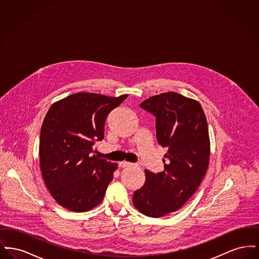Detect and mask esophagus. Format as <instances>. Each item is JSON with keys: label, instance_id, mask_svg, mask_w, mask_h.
<instances>
[{"label": "esophagus", "instance_id": "1", "mask_svg": "<svg viewBox=\"0 0 259 259\" xmlns=\"http://www.w3.org/2000/svg\"><path fill=\"white\" fill-rule=\"evenodd\" d=\"M133 165H137V164H135V163H131V162H127V161H122V162H119V167H121V168L130 167V166H133Z\"/></svg>", "mask_w": 259, "mask_h": 259}]
</instances>
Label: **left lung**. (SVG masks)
Instances as JSON below:
<instances>
[{"mask_svg":"<svg viewBox=\"0 0 259 259\" xmlns=\"http://www.w3.org/2000/svg\"><path fill=\"white\" fill-rule=\"evenodd\" d=\"M140 107L156 117V137L165 154L164 171L145 170L146 183L133 195L136 209L161 218L181 209L197 190L207 172L209 139L206 115L197 101L167 92Z\"/></svg>","mask_w":259,"mask_h":259,"instance_id":"left-lung-1","label":"left lung"}]
</instances>
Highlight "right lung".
Masks as SVG:
<instances>
[{
    "label": "right lung",
    "mask_w": 259,
    "mask_h": 259,
    "mask_svg": "<svg viewBox=\"0 0 259 259\" xmlns=\"http://www.w3.org/2000/svg\"><path fill=\"white\" fill-rule=\"evenodd\" d=\"M127 95L75 93L54 103L39 135V164L50 194L64 208L82 212L99 205L117 169L93 154L104 139L107 115Z\"/></svg>",
    "instance_id": "obj_1"
}]
</instances>
